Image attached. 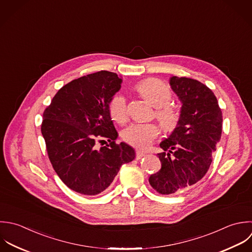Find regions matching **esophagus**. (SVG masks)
I'll use <instances>...</instances> for the list:
<instances>
[{"mask_svg":"<svg viewBox=\"0 0 252 252\" xmlns=\"http://www.w3.org/2000/svg\"><path fill=\"white\" fill-rule=\"evenodd\" d=\"M145 156V153L141 152V151H137L136 152V160H140L141 158H143Z\"/></svg>","mask_w":252,"mask_h":252,"instance_id":"esophagus-1","label":"esophagus"}]
</instances>
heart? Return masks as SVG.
<instances>
[{
  "label": "heart",
  "mask_w": 252,
  "mask_h": 252,
  "mask_svg": "<svg viewBox=\"0 0 252 252\" xmlns=\"http://www.w3.org/2000/svg\"><path fill=\"white\" fill-rule=\"evenodd\" d=\"M140 95L152 106L157 108L156 117L166 131L174 130L180 122L179 112L169 106L172 93L169 87L157 79H149L137 86ZM109 111L111 118L124 124L127 119L126 99L122 95L116 96L110 103ZM159 134V128L155 124H133L127 126L123 133L124 139L133 147L146 150Z\"/></svg>",
  "instance_id": "1"
}]
</instances>
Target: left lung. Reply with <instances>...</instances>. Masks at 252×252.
Wrapping results in <instances>:
<instances>
[{
	"label": "left lung",
	"mask_w": 252,
	"mask_h": 252,
	"mask_svg": "<svg viewBox=\"0 0 252 252\" xmlns=\"http://www.w3.org/2000/svg\"><path fill=\"white\" fill-rule=\"evenodd\" d=\"M172 90L182 103L180 122L160 143L161 170L151 175V187L161 194L177 193L207 173L222 134V112L211 89L198 80L172 76Z\"/></svg>",
	"instance_id": "left-lung-1"
}]
</instances>
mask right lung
Masks as SVG:
<instances>
[{"instance_id":"obj_1","label":"right lung","mask_w":252,"mask_h":252,"mask_svg":"<svg viewBox=\"0 0 252 252\" xmlns=\"http://www.w3.org/2000/svg\"><path fill=\"white\" fill-rule=\"evenodd\" d=\"M122 82L107 70L81 76L63 86L44 111L41 132L49 159L63 183L78 193L104 191L121 166L135 158L130 145L115 143L119 134L109 106ZM101 137L110 144L96 149Z\"/></svg>"}]
</instances>
